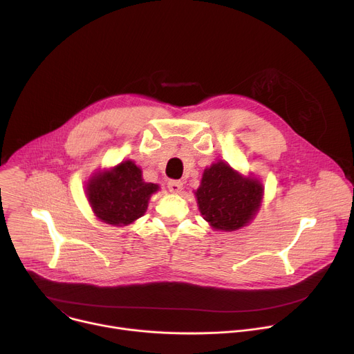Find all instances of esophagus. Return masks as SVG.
Wrapping results in <instances>:
<instances>
[{
	"label": "esophagus",
	"instance_id": "34e87169",
	"mask_svg": "<svg viewBox=\"0 0 354 354\" xmlns=\"http://www.w3.org/2000/svg\"><path fill=\"white\" fill-rule=\"evenodd\" d=\"M168 189H169L171 193L178 194V193H180L182 189H183V182H180V180H169V182H168Z\"/></svg>",
	"mask_w": 354,
	"mask_h": 354
}]
</instances>
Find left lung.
Listing matches in <instances>:
<instances>
[{
	"label": "left lung",
	"instance_id": "obj_1",
	"mask_svg": "<svg viewBox=\"0 0 354 354\" xmlns=\"http://www.w3.org/2000/svg\"><path fill=\"white\" fill-rule=\"evenodd\" d=\"M265 187L259 178L243 175L225 161L207 167L194 196L203 218L217 231L246 227L261 210Z\"/></svg>",
	"mask_w": 354,
	"mask_h": 354
}]
</instances>
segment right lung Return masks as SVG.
Returning a JSON list of instances; mask_svg holds the SVG:
<instances>
[{
  "label": "right lung",
  "instance_id": "add662e5",
  "mask_svg": "<svg viewBox=\"0 0 354 354\" xmlns=\"http://www.w3.org/2000/svg\"><path fill=\"white\" fill-rule=\"evenodd\" d=\"M158 190L160 185L145 182L141 168L131 160L96 171L85 186L95 217L115 227L130 225L142 217L149 197Z\"/></svg>",
  "mask_w": 354,
  "mask_h": 354
}]
</instances>
